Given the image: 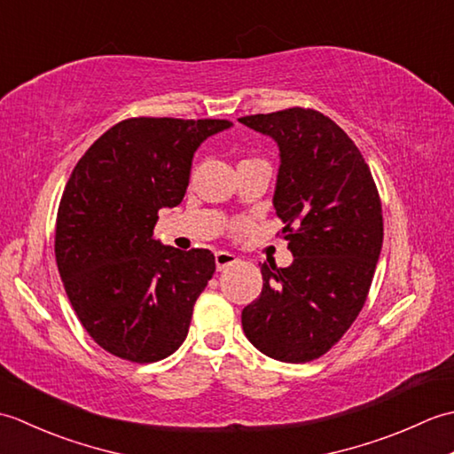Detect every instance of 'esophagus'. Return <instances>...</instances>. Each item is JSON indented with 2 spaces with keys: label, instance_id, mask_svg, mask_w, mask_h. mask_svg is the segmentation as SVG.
Listing matches in <instances>:
<instances>
[{
  "label": "esophagus",
  "instance_id": "1",
  "mask_svg": "<svg viewBox=\"0 0 454 454\" xmlns=\"http://www.w3.org/2000/svg\"><path fill=\"white\" fill-rule=\"evenodd\" d=\"M215 262H216L218 271H224V269L238 263V257L234 254H230V252H216L215 254Z\"/></svg>",
  "mask_w": 454,
  "mask_h": 454
}]
</instances>
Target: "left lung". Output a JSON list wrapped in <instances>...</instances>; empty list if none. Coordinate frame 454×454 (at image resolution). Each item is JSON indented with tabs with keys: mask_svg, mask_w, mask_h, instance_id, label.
Returning a JSON list of instances; mask_svg holds the SVG:
<instances>
[{
	"mask_svg": "<svg viewBox=\"0 0 454 454\" xmlns=\"http://www.w3.org/2000/svg\"><path fill=\"white\" fill-rule=\"evenodd\" d=\"M273 138V207L293 263H262L263 288L242 310L244 333L277 361L317 359L341 340L369 294L382 249V208L353 140L312 109L238 119Z\"/></svg>",
	"mask_w": 454,
	"mask_h": 454,
	"instance_id": "left-lung-1",
	"label": "left lung"
}]
</instances>
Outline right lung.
I'll return each instance as SVG.
<instances>
[{
    "mask_svg": "<svg viewBox=\"0 0 454 454\" xmlns=\"http://www.w3.org/2000/svg\"><path fill=\"white\" fill-rule=\"evenodd\" d=\"M230 127L216 119L122 121L67 179L56 218L58 271L82 325L114 356L153 363L185 341L215 255L163 246L153 226L161 208L185 197L197 148Z\"/></svg>",
    "mask_w": 454,
    "mask_h": 454,
    "instance_id": "obj_1",
    "label": "right lung"
}]
</instances>
